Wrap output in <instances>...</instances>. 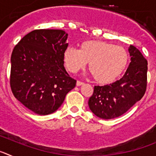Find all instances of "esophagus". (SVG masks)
<instances>
[{"label": "esophagus", "instance_id": "esophagus-1", "mask_svg": "<svg viewBox=\"0 0 156 156\" xmlns=\"http://www.w3.org/2000/svg\"><path fill=\"white\" fill-rule=\"evenodd\" d=\"M83 83H84L81 82V81H80V80H77L76 81V86H78V87L81 86V85H83Z\"/></svg>", "mask_w": 156, "mask_h": 156}]
</instances>
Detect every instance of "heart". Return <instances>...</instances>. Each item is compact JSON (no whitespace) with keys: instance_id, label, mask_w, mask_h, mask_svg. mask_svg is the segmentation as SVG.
<instances>
[{"instance_id":"b5f03b06","label":"heart","mask_w":156,"mask_h":156,"mask_svg":"<svg viewBox=\"0 0 156 156\" xmlns=\"http://www.w3.org/2000/svg\"><path fill=\"white\" fill-rule=\"evenodd\" d=\"M128 53L124 48L101 41H87L80 50L69 47L64 51L63 61L66 69L76 73L88 62V69L100 84H109L123 73L128 63Z\"/></svg>"}]
</instances>
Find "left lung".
<instances>
[{
  "label": "left lung",
  "instance_id": "obj_1",
  "mask_svg": "<svg viewBox=\"0 0 156 156\" xmlns=\"http://www.w3.org/2000/svg\"><path fill=\"white\" fill-rule=\"evenodd\" d=\"M130 63L119 80L105 86H94L88 101L90 111L101 119L120 116L142 98L147 87L148 62L136 47L129 48Z\"/></svg>",
  "mask_w": 156,
  "mask_h": 156
}]
</instances>
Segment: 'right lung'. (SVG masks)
Segmentation results:
<instances>
[{
	"mask_svg": "<svg viewBox=\"0 0 156 156\" xmlns=\"http://www.w3.org/2000/svg\"><path fill=\"white\" fill-rule=\"evenodd\" d=\"M67 37L62 30H35L14 48L11 89L16 98L34 113H53L75 87L76 80L64 67Z\"/></svg>",
	"mask_w": 156,
	"mask_h": 156,
	"instance_id": "add662e5",
	"label": "right lung"
}]
</instances>
